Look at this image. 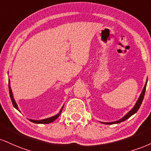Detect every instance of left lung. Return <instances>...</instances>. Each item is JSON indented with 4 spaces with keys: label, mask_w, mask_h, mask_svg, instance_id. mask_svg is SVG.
Here are the masks:
<instances>
[{
    "label": "left lung",
    "mask_w": 151,
    "mask_h": 151,
    "mask_svg": "<svg viewBox=\"0 0 151 151\" xmlns=\"http://www.w3.org/2000/svg\"><path fill=\"white\" fill-rule=\"evenodd\" d=\"M147 81H148V79L146 80V82L145 83V86L143 87V91L142 92H141V95H140L139 99H138V101H137V103H136L135 105L134 106V108L132 109V110H130L129 112H128L127 114H126L124 117L122 118H121L120 119H119V120L117 121H115V122H100L103 123V124H117V123H119V122H122L126 120V119H127L128 118H129L131 116H132L134 115V114H135L136 112H137L138 110H139V109L140 108V106H141V103H142V101L143 100V98H144V95H145V92H146V85H147Z\"/></svg>",
    "instance_id": "obj_1"
}]
</instances>
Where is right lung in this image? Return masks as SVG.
<instances>
[{
  "label": "right lung",
  "instance_id": "1",
  "mask_svg": "<svg viewBox=\"0 0 151 151\" xmlns=\"http://www.w3.org/2000/svg\"><path fill=\"white\" fill-rule=\"evenodd\" d=\"M9 93H10V99H11L12 101V105H13V106L16 109H17V110H19V108H18V106L17 105V103H16L15 101H14V97H13V94H12V89L11 88H10V80H9ZM63 107H64V105H63V107H62L60 111V112L58 114H57L56 115H54L52 116V117H49V118H46V119H41V120H34V119H29V120L32 122L33 123H36V124H49V123L55 121L57 118L59 117L60 115L62 110H63Z\"/></svg>",
  "mask_w": 151,
  "mask_h": 151
}]
</instances>
